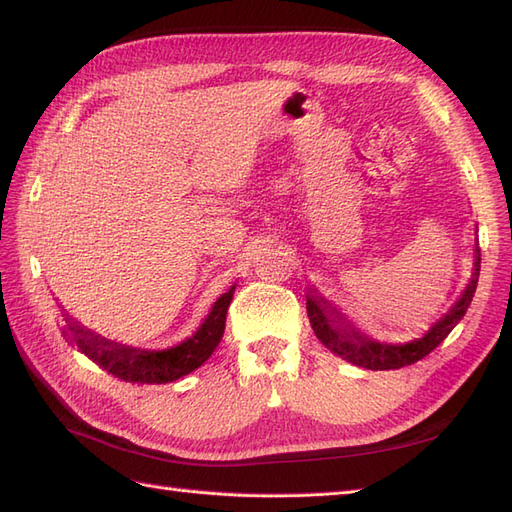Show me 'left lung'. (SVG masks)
Returning a JSON list of instances; mask_svg holds the SVG:
<instances>
[{
    "label": "left lung",
    "instance_id": "left-lung-1",
    "mask_svg": "<svg viewBox=\"0 0 512 512\" xmlns=\"http://www.w3.org/2000/svg\"><path fill=\"white\" fill-rule=\"evenodd\" d=\"M475 253H478V248H475ZM478 275L480 259H475L473 277L467 285V290L460 294L456 305L451 307L445 318L438 320L423 338L412 340L408 344H386L366 338L358 329L351 327L325 299H320L318 294L312 292L307 294V316H310L316 338L323 342L327 349L338 353L342 360L353 362L355 366L362 368H371V371H390V368L410 366L423 360L427 353H432L438 344L449 336V331L467 314V307L471 305V299L475 294V285H478Z\"/></svg>",
    "mask_w": 512,
    "mask_h": 512
}]
</instances>
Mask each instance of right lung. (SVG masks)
<instances>
[{"instance_id":"add662e5","label":"right lung","mask_w":512,"mask_h":512,"mask_svg":"<svg viewBox=\"0 0 512 512\" xmlns=\"http://www.w3.org/2000/svg\"><path fill=\"white\" fill-rule=\"evenodd\" d=\"M233 290L235 288L220 296L216 305L211 307L205 323L192 338L161 351L126 347V344L93 334L91 329L82 327L65 312L63 316L67 323V334L76 342V347L89 360L100 364L104 371L133 384H168L192 373L194 368L211 358L213 349L218 347L224 334V320H227V310L233 301Z\"/></svg>"}]
</instances>
